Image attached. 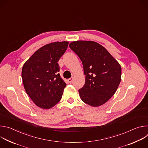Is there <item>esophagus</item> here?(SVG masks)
Here are the masks:
<instances>
[{
    "label": "esophagus",
    "instance_id": "obj_1",
    "mask_svg": "<svg viewBox=\"0 0 148 148\" xmlns=\"http://www.w3.org/2000/svg\"><path fill=\"white\" fill-rule=\"evenodd\" d=\"M73 77H71L70 78H69V79H68V81H69V82H71L73 81Z\"/></svg>",
    "mask_w": 148,
    "mask_h": 148
}]
</instances>
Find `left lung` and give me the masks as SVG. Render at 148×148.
Returning <instances> with one entry per match:
<instances>
[{
	"label": "left lung",
	"instance_id": "left-lung-1",
	"mask_svg": "<svg viewBox=\"0 0 148 148\" xmlns=\"http://www.w3.org/2000/svg\"><path fill=\"white\" fill-rule=\"evenodd\" d=\"M70 48L82 61L85 84L78 90L82 101L92 107L107 102L115 93L121 80L118 62L103 46L92 41H75Z\"/></svg>",
	"mask_w": 148,
	"mask_h": 148
}]
</instances>
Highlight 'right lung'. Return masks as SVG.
<instances>
[{
  "label": "right lung",
  "instance_id": "add662e5",
  "mask_svg": "<svg viewBox=\"0 0 148 148\" xmlns=\"http://www.w3.org/2000/svg\"><path fill=\"white\" fill-rule=\"evenodd\" d=\"M68 45V41L46 45L37 50L23 66L22 77L26 92L40 108L50 109L61 99L66 84L58 73L57 62Z\"/></svg>",
  "mask_w": 148,
  "mask_h": 148
}]
</instances>
